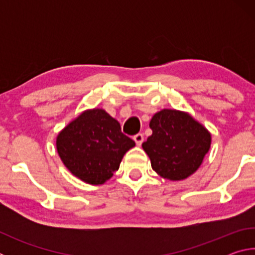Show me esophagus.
I'll list each match as a JSON object with an SVG mask.
<instances>
[{
  "label": "esophagus",
  "instance_id": "34e87169",
  "mask_svg": "<svg viewBox=\"0 0 255 255\" xmlns=\"http://www.w3.org/2000/svg\"><path fill=\"white\" fill-rule=\"evenodd\" d=\"M133 140H135V143L137 146H140L141 143L144 141V135L143 133H137V135L133 136Z\"/></svg>",
  "mask_w": 255,
  "mask_h": 255
}]
</instances>
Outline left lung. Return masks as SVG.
I'll return each instance as SVG.
<instances>
[{
  "label": "left lung",
  "instance_id": "obj_1",
  "mask_svg": "<svg viewBox=\"0 0 255 255\" xmlns=\"http://www.w3.org/2000/svg\"><path fill=\"white\" fill-rule=\"evenodd\" d=\"M149 127L153 133L141 146L153 170L172 181L195 173L210 148V132L187 112L171 109L155 114Z\"/></svg>",
  "mask_w": 255,
  "mask_h": 255
}]
</instances>
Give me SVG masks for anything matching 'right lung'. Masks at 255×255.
Listing matches in <instances>:
<instances>
[{
  "label": "right lung",
  "mask_w": 255,
  "mask_h": 255,
  "mask_svg": "<svg viewBox=\"0 0 255 255\" xmlns=\"http://www.w3.org/2000/svg\"><path fill=\"white\" fill-rule=\"evenodd\" d=\"M135 141L102 109L86 110L58 133L56 147L64 165L90 184H102L119 169Z\"/></svg>",
  "instance_id": "obj_1"
}]
</instances>
